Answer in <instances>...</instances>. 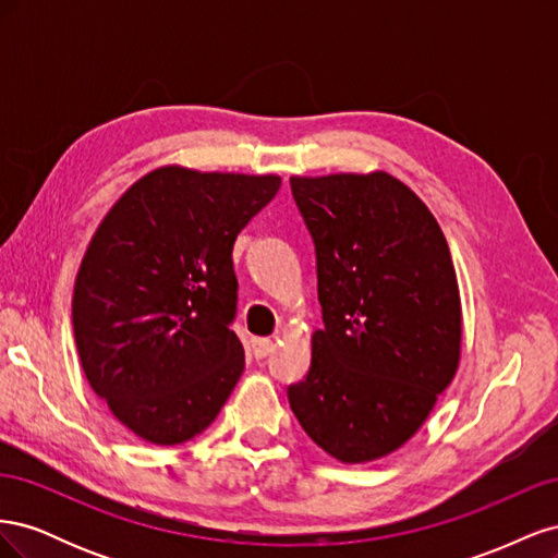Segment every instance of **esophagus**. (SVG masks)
I'll list each match as a JSON object with an SVG mask.
<instances>
[{
	"instance_id": "1",
	"label": "esophagus",
	"mask_w": 558,
	"mask_h": 558,
	"mask_svg": "<svg viewBox=\"0 0 558 558\" xmlns=\"http://www.w3.org/2000/svg\"><path fill=\"white\" fill-rule=\"evenodd\" d=\"M251 351H253V356H256V359H265L275 351V342L267 340V337H256V340L251 342Z\"/></svg>"
}]
</instances>
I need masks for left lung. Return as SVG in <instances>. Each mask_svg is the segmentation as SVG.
<instances>
[{"label":"left lung","mask_w":558,"mask_h":558,"mask_svg":"<svg viewBox=\"0 0 558 558\" xmlns=\"http://www.w3.org/2000/svg\"><path fill=\"white\" fill-rule=\"evenodd\" d=\"M316 248L324 328L289 386L312 440L342 463L400 449L461 361V295L435 216L386 172L291 177Z\"/></svg>","instance_id":"8db88e82"}]
</instances>
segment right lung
I'll return each instance as SVG.
<instances>
[{
    "instance_id": "add662e5",
    "label": "right lung",
    "mask_w": 558,
    "mask_h": 558,
    "mask_svg": "<svg viewBox=\"0 0 558 558\" xmlns=\"http://www.w3.org/2000/svg\"><path fill=\"white\" fill-rule=\"evenodd\" d=\"M279 185L277 174L167 165L95 230L74 283V340L93 391L142 440H191L240 381L232 246Z\"/></svg>"
}]
</instances>
